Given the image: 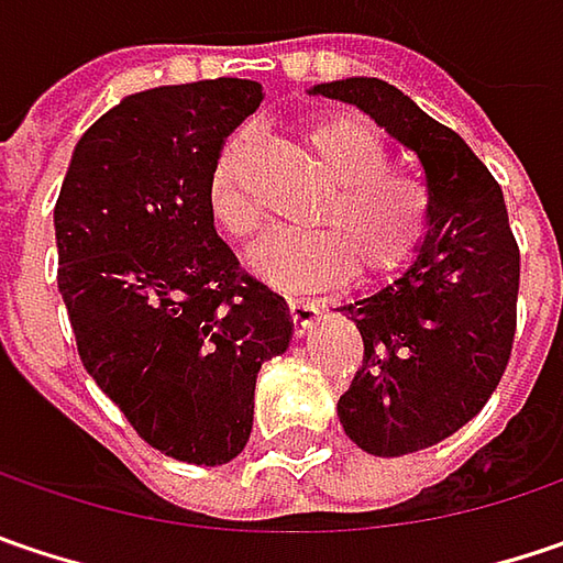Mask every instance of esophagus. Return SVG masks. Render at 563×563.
Segmentation results:
<instances>
[{
	"label": "esophagus",
	"instance_id": "esophagus-1",
	"mask_svg": "<svg viewBox=\"0 0 563 563\" xmlns=\"http://www.w3.org/2000/svg\"><path fill=\"white\" fill-rule=\"evenodd\" d=\"M286 306H289L296 334H306V328H312V321L318 318V302L306 299V296H286Z\"/></svg>",
	"mask_w": 563,
	"mask_h": 563
}]
</instances>
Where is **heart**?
<instances>
[{
  "label": "heart",
  "instance_id": "1",
  "mask_svg": "<svg viewBox=\"0 0 563 563\" xmlns=\"http://www.w3.org/2000/svg\"><path fill=\"white\" fill-rule=\"evenodd\" d=\"M314 168L331 190L314 207L318 229L286 232L251 254V271L280 289H314L347 280L356 267L363 280L401 271L430 232L433 200L411 172L388 168V146L373 126L347 114H321L302 130ZM242 140L219 155L210 178V219L232 242L249 245L267 216L239 175Z\"/></svg>",
  "mask_w": 563,
  "mask_h": 563
}]
</instances>
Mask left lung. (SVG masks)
<instances>
[{
    "label": "left lung",
    "mask_w": 563,
    "mask_h": 563,
    "mask_svg": "<svg viewBox=\"0 0 563 563\" xmlns=\"http://www.w3.org/2000/svg\"><path fill=\"white\" fill-rule=\"evenodd\" d=\"M376 117L417 155L433 200L411 267L341 312L356 321L363 363L338 401L341 423L373 455L433 446L487 405L510 363L519 245L504 190L468 143L382 79L314 85Z\"/></svg>",
    "instance_id": "8db88e82"
}]
</instances>
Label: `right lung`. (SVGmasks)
I'll return each instance as SVG.
<instances>
[{"instance_id": "right-lung-1", "label": "right lung", "mask_w": 563, "mask_h": 563, "mask_svg": "<svg viewBox=\"0 0 563 563\" xmlns=\"http://www.w3.org/2000/svg\"><path fill=\"white\" fill-rule=\"evenodd\" d=\"M261 98L251 79L123 98L85 130L53 210L82 366L150 446L194 465L245 449L257 369L292 334L210 219L216 162Z\"/></svg>"}]
</instances>
